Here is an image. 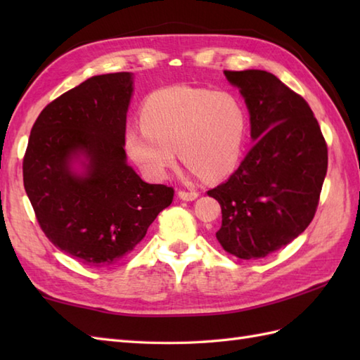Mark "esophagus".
<instances>
[{"label":"esophagus","mask_w":360,"mask_h":360,"mask_svg":"<svg viewBox=\"0 0 360 360\" xmlns=\"http://www.w3.org/2000/svg\"><path fill=\"white\" fill-rule=\"evenodd\" d=\"M178 196L184 201H195L196 198L200 196V192H196V190H182L181 188L178 192Z\"/></svg>","instance_id":"34e87169"}]
</instances>
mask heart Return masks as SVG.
<instances>
[{
	"label": "heart",
	"mask_w": 360,
	"mask_h": 360,
	"mask_svg": "<svg viewBox=\"0 0 360 360\" xmlns=\"http://www.w3.org/2000/svg\"><path fill=\"white\" fill-rule=\"evenodd\" d=\"M142 125L129 127L125 147L150 179H164L176 162V148L193 176L218 179L238 162L246 111L229 91L168 86L153 93L141 112Z\"/></svg>",
	"instance_id": "heart-1"
}]
</instances>
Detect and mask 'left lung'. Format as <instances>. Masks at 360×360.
<instances>
[{
	"mask_svg": "<svg viewBox=\"0 0 360 360\" xmlns=\"http://www.w3.org/2000/svg\"><path fill=\"white\" fill-rule=\"evenodd\" d=\"M224 74L248 105L255 143L231 178L207 195L221 205L217 240L223 249L258 259L295 240L314 218L328 147L308 102L274 74Z\"/></svg>",
	"mask_w": 360,
	"mask_h": 360,
	"instance_id": "1",
	"label": "left lung"
}]
</instances>
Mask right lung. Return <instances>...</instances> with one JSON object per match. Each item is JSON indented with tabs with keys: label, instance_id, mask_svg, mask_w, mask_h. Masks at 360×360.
<instances>
[{
	"label": "right lung",
	"instance_id": "obj_1",
	"mask_svg": "<svg viewBox=\"0 0 360 360\" xmlns=\"http://www.w3.org/2000/svg\"><path fill=\"white\" fill-rule=\"evenodd\" d=\"M133 74L94 75L52 101L30 129L22 181L53 246L88 267H108L143 240L174 190L147 184L127 164ZM87 159L86 173L72 160Z\"/></svg>",
	"mask_w": 360,
	"mask_h": 360
}]
</instances>
